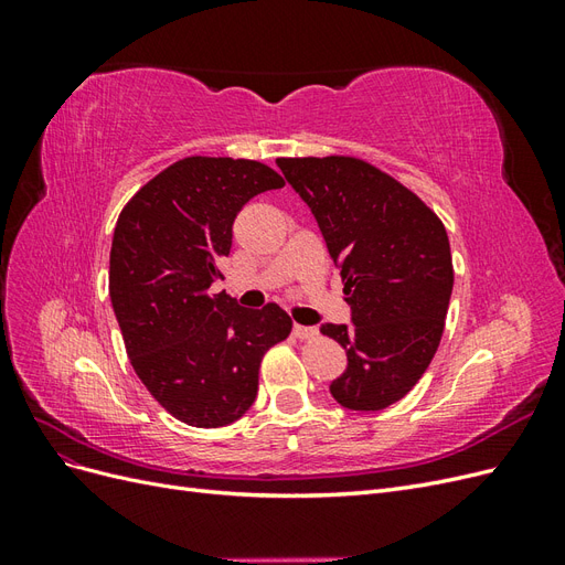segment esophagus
I'll return each mask as SVG.
<instances>
[{"mask_svg": "<svg viewBox=\"0 0 565 565\" xmlns=\"http://www.w3.org/2000/svg\"><path fill=\"white\" fill-rule=\"evenodd\" d=\"M292 332L299 339H313V337H318V328H309V324H295Z\"/></svg>", "mask_w": 565, "mask_h": 565, "instance_id": "esophagus-1", "label": "esophagus"}]
</instances>
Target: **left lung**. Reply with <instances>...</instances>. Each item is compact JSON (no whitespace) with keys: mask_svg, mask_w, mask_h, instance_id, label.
<instances>
[{"mask_svg":"<svg viewBox=\"0 0 565 565\" xmlns=\"http://www.w3.org/2000/svg\"><path fill=\"white\" fill-rule=\"evenodd\" d=\"M341 268L353 324L320 332L347 349L330 384L339 405L377 413L422 380L452 295L448 231L419 195L361 158H278Z\"/></svg>","mask_w":565,"mask_h":565,"instance_id":"1","label":"left lung"}]
</instances>
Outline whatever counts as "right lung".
<instances>
[{
  "label": "right lung",
  "instance_id": "1",
  "mask_svg": "<svg viewBox=\"0 0 565 565\" xmlns=\"http://www.w3.org/2000/svg\"><path fill=\"white\" fill-rule=\"evenodd\" d=\"M264 162L191 156L152 177L119 212L110 301L134 372L169 415L198 429L241 419L259 388L264 353L292 332L278 303L252 311L226 292L221 262L233 221L282 188Z\"/></svg>",
  "mask_w": 565,
  "mask_h": 565
}]
</instances>
